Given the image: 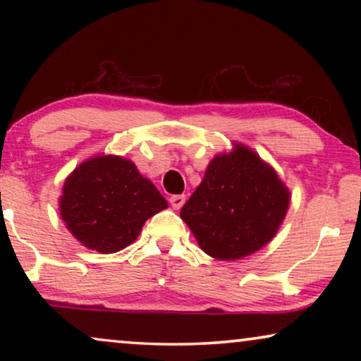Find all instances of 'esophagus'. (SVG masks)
Returning <instances> with one entry per match:
<instances>
[{"label":"esophagus","mask_w":361,"mask_h":361,"mask_svg":"<svg viewBox=\"0 0 361 361\" xmlns=\"http://www.w3.org/2000/svg\"><path fill=\"white\" fill-rule=\"evenodd\" d=\"M169 204L172 205V209L174 210L182 209V205L185 204V195H172L169 199Z\"/></svg>","instance_id":"obj_1"}]
</instances>
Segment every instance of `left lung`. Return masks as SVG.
I'll list each match as a JSON object with an SVG mask.
<instances>
[{
  "label": "left lung",
  "mask_w": 361,
  "mask_h": 361,
  "mask_svg": "<svg viewBox=\"0 0 361 361\" xmlns=\"http://www.w3.org/2000/svg\"><path fill=\"white\" fill-rule=\"evenodd\" d=\"M289 202L290 192L274 167L251 147L233 142V149L209 162L180 219L207 255L235 261L274 238Z\"/></svg>",
  "instance_id": "left-lung-1"
}]
</instances>
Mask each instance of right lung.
Segmentation results:
<instances>
[{"label":"right lung","mask_w":361,"mask_h":361,"mask_svg":"<svg viewBox=\"0 0 361 361\" xmlns=\"http://www.w3.org/2000/svg\"><path fill=\"white\" fill-rule=\"evenodd\" d=\"M164 209L167 200L135 162L113 154L93 156L77 166L59 197L67 230L103 255L131 245L146 220Z\"/></svg>","instance_id":"obj_1"}]
</instances>
